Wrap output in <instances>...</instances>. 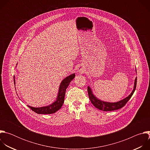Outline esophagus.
Masks as SVG:
<instances>
[{
  "mask_svg": "<svg viewBox=\"0 0 150 150\" xmlns=\"http://www.w3.org/2000/svg\"><path fill=\"white\" fill-rule=\"evenodd\" d=\"M85 71V68L83 66H80L78 68V72H79V74H82Z\"/></svg>",
  "mask_w": 150,
  "mask_h": 150,
  "instance_id": "obj_1",
  "label": "esophagus"
}]
</instances>
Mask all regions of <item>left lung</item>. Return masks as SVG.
Masks as SVG:
<instances>
[{
  "label": "left lung",
  "mask_w": 150,
  "mask_h": 150,
  "mask_svg": "<svg viewBox=\"0 0 150 150\" xmlns=\"http://www.w3.org/2000/svg\"><path fill=\"white\" fill-rule=\"evenodd\" d=\"M135 71L137 72V69L135 70ZM137 81V78L136 77V78L135 79V82H134V89H133L132 93L127 97H126L124 99L120 100L119 101L111 103V102H107V101H102L101 100L98 99L97 97H96L94 95V94L92 91L91 88L90 86H88L87 90H88L89 98H90L91 103L96 107V108H97L98 109H99L100 110L108 112V111H113V110H118V109L123 108V107L126 104V103L129 100V99L132 96V95L136 89Z\"/></svg>",
  "instance_id": "left-lung-1"
}]
</instances>
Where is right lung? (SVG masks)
Wrapping results in <instances>:
<instances>
[{"mask_svg":"<svg viewBox=\"0 0 150 150\" xmlns=\"http://www.w3.org/2000/svg\"><path fill=\"white\" fill-rule=\"evenodd\" d=\"M75 74H72L62 80L59 85V91L56 100L51 104L41 107V108H34V107H31L30 105H28V107L33 111L38 114H52L56 112L62 108V106L64 103V99H65L66 90L68 87L69 84L75 78ZM13 80L14 83H15V76H13Z\"/></svg>","mask_w":150,"mask_h":150,"instance_id":"right-lung-1","label":"right lung"}]
</instances>
